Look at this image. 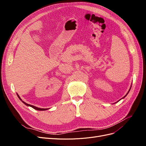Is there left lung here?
Listing matches in <instances>:
<instances>
[{"label":"left lung","instance_id":"left-lung-1","mask_svg":"<svg viewBox=\"0 0 146 146\" xmlns=\"http://www.w3.org/2000/svg\"><path fill=\"white\" fill-rule=\"evenodd\" d=\"M131 87H130V88H129V90H128V92H127V94H126V95H125V96H124V97H123V98H121V99H123V98H125V96H127V95H128V93H129V90H130V89H131ZM121 99H119V101H120V100H121ZM118 101H117V102H118ZM117 102H115V103H117ZM115 103H114V104H115Z\"/></svg>","mask_w":146,"mask_h":146}]
</instances>
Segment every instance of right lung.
Returning <instances> with one entry per match:
<instances>
[{"label": "right lung", "instance_id": "obj_1", "mask_svg": "<svg viewBox=\"0 0 146 146\" xmlns=\"http://www.w3.org/2000/svg\"><path fill=\"white\" fill-rule=\"evenodd\" d=\"M17 96H18V97L19 98V99H20V100L22 102V103H24L25 105H27V106H31V107H32L33 108H34V109H35V110H38V111H45V110H48L49 108H38V107H36V106H33V105H30V104H27L26 102H25L24 101H23L22 100V99L19 97V95L17 94Z\"/></svg>", "mask_w": 146, "mask_h": 146}]
</instances>
